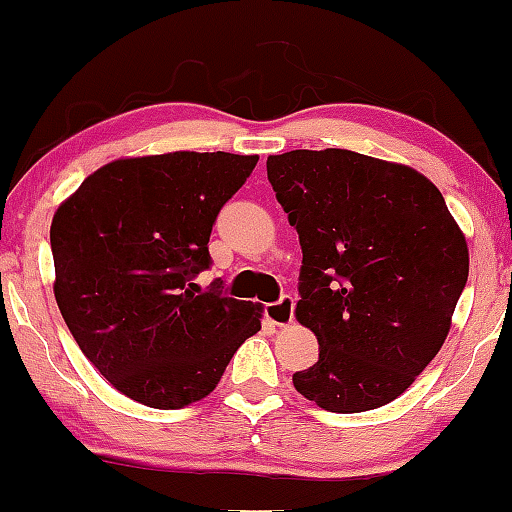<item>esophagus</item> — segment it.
Wrapping results in <instances>:
<instances>
[{
	"label": "esophagus",
	"mask_w": 512,
	"mask_h": 512,
	"mask_svg": "<svg viewBox=\"0 0 512 512\" xmlns=\"http://www.w3.org/2000/svg\"><path fill=\"white\" fill-rule=\"evenodd\" d=\"M266 317L275 326H290L295 319V302L292 297H283L280 302L266 304Z\"/></svg>",
	"instance_id": "esophagus-1"
}]
</instances>
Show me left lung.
I'll list each match as a JSON object with an SVG mask.
<instances>
[{"mask_svg": "<svg viewBox=\"0 0 512 512\" xmlns=\"http://www.w3.org/2000/svg\"><path fill=\"white\" fill-rule=\"evenodd\" d=\"M266 166L300 234L295 317L319 341V360L292 384L333 413L380 409L450 333L469 275L464 232L435 183L406 164L292 149Z\"/></svg>", "mask_w": 512, "mask_h": 512, "instance_id": "1", "label": "left lung"}]
</instances>
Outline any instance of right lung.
Returning a JSON list of instances; mask_svg holds the SVG:
<instances>
[{"instance_id": "1", "label": "right lung", "mask_w": 512, "mask_h": 512, "mask_svg": "<svg viewBox=\"0 0 512 512\" xmlns=\"http://www.w3.org/2000/svg\"><path fill=\"white\" fill-rule=\"evenodd\" d=\"M256 162L229 152L123 157L55 210L57 307L91 365L132 401L169 411L205 399L261 331L263 304L188 283L210 266L212 222Z\"/></svg>"}]
</instances>
